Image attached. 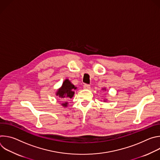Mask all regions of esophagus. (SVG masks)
Listing matches in <instances>:
<instances>
[{"instance_id":"obj_1","label":"esophagus","mask_w":160,"mask_h":160,"mask_svg":"<svg viewBox=\"0 0 160 160\" xmlns=\"http://www.w3.org/2000/svg\"><path fill=\"white\" fill-rule=\"evenodd\" d=\"M90 85L85 84L83 85V88H85V89H90Z\"/></svg>"}]
</instances>
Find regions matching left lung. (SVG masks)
Instances as JSON below:
<instances>
[{"label":"left lung","mask_w":160,"mask_h":160,"mask_svg":"<svg viewBox=\"0 0 160 160\" xmlns=\"http://www.w3.org/2000/svg\"><path fill=\"white\" fill-rule=\"evenodd\" d=\"M104 90H106L105 88H103V90H104ZM104 101H106V100H104Z\"/></svg>","instance_id":"8db88e82"}]
</instances>
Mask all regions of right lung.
I'll use <instances>...</instances> for the list:
<instances>
[{
    "label": "right lung",
    "mask_w": 160,
    "mask_h": 160,
    "mask_svg": "<svg viewBox=\"0 0 160 160\" xmlns=\"http://www.w3.org/2000/svg\"><path fill=\"white\" fill-rule=\"evenodd\" d=\"M77 89V87H75L73 84L72 83V82L66 79L63 83L61 88H59L57 92H56V96H58L59 98L61 99H71L73 97L74 94H75V90ZM62 106L64 107H66L68 102H65L64 103L61 104Z\"/></svg>",
    "instance_id": "add662e5"
}]
</instances>
